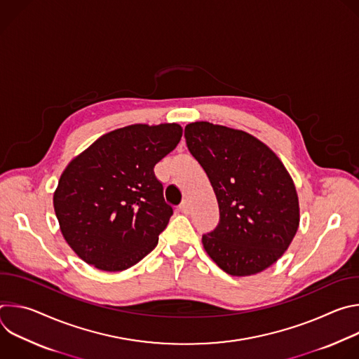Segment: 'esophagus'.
I'll use <instances>...</instances> for the list:
<instances>
[{"instance_id":"obj_1","label":"esophagus","mask_w":359,"mask_h":359,"mask_svg":"<svg viewBox=\"0 0 359 359\" xmlns=\"http://www.w3.org/2000/svg\"><path fill=\"white\" fill-rule=\"evenodd\" d=\"M179 210L183 213V215H189L190 213V204H189V201H183L180 206H179Z\"/></svg>"}]
</instances>
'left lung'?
<instances>
[{
  "label": "left lung",
  "mask_w": 359,
  "mask_h": 359,
  "mask_svg": "<svg viewBox=\"0 0 359 359\" xmlns=\"http://www.w3.org/2000/svg\"><path fill=\"white\" fill-rule=\"evenodd\" d=\"M184 137L216 193L220 222L203 247L227 274L273 266L299 226L294 182L276 153L252 135L210 122L186 125Z\"/></svg>",
  "instance_id": "8db88e82"
}]
</instances>
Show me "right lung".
I'll return each instance as SVG.
<instances>
[{
  "instance_id": "right-lung-1",
  "label": "right lung",
  "mask_w": 359,
  "mask_h": 359,
  "mask_svg": "<svg viewBox=\"0 0 359 359\" xmlns=\"http://www.w3.org/2000/svg\"><path fill=\"white\" fill-rule=\"evenodd\" d=\"M177 123H136L96 139L62 172L54 209L68 245L86 264L123 271L158 245L173 209L153 168L177 146Z\"/></svg>"
}]
</instances>
